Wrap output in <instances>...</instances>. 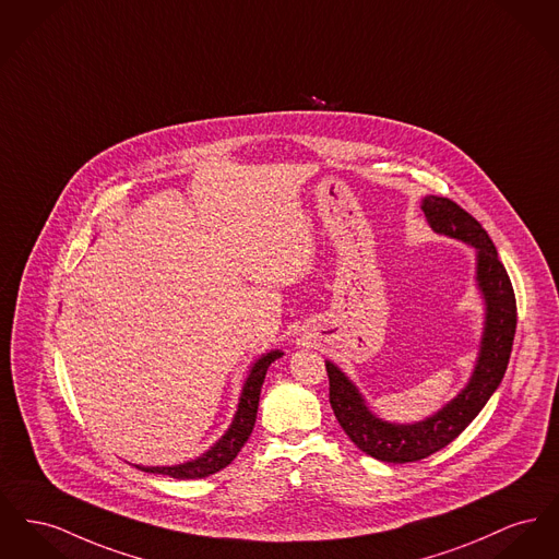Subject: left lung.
Masks as SVG:
<instances>
[{
    "mask_svg": "<svg viewBox=\"0 0 559 559\" xmlns=\"http://www.w3.org/2000/svg\"><path fill=\"white\" fill-rule=\"evenodd\" d=\"M423 211L432 230L477 249V281L488 312L481 353L468 386L432 418L403 427L376 418L365 407L353 382L333 362H328L329 403L340 427L361 452L394 464L427 459L452 443L475 420L507 371L518 325L515 292L488 231L450 198L427 197Z\"/></svg>",
    "mask_w": 559,
    "mask_h": 559,
    "instance_id": "8db88e82",
    "label": "left lung"
}]
</instances>
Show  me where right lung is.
<instances>
[{"label": "right lung", "instance_id": "right-lung-1", "mask_svg": "<svg viewBox=\"0 0 559 559\" xmlns=\"http://www.w3.org/2000/svg\"><path fill=\"white\" fill-rule=\"evenodd\" d=\"M283 353L274 350L263 355L260 361L253 365L245 389L240 394V403H238V412L234 416V423L228 428V432L200 459L186 462V464H177V466H136L145 473H158V475H168L173 479H200V477H209L222 468H226L231 460L236 459V454L240 452V448L247 443V439L251 437L253 427H255V418H258V405H260V393H262L263 378L265 371L270 367V362L276 361Z\"/></svg>", "mask_w": 559, "mask_h": 559}]
</instances>
